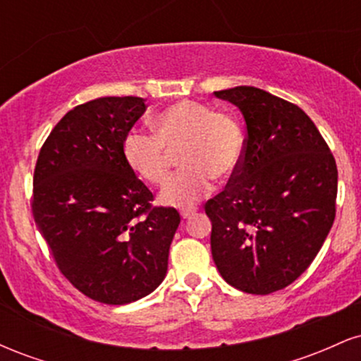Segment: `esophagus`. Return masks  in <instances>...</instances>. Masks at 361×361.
Masks as SVG:
<instances>
[{"mask_svg": "<svg viewBox=\"0 0 361 361\" xmlns=\"http://www.w3.org/2000/svg\"><path fill=\"white\" fill-rule=\"evenodd\" d=\"M195 212H197V207H190V209L181 210L180 214H181V217H183V219H190Z\"/></svg>", "mask_w": 361, "mask_h": 361, "instance_id": "esophagus-1", "label": "esophagus"}]
</instances>
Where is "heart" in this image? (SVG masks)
<instances>
[{
    "instance_id": "heart-1",
    "label": "heart",
    "mask_w": 361,
    "mask_h": 361,
    "mask_svg": "<svg viewBox=\"0 0 361 361\" xmlns=\"http://www.w3.org/2000/svg\"><path fill=\"white\" fill-rule=\"evenodd\" d=\"M154 134L132 128L122 142L127 166L149 185H164L171 154L181 147L178 175L169 181L161 202L186 207L214 186V176L229 178L241 166L244 137L234 118L197 102H176L152 118Z\"/></svg>"
}]
</instances>
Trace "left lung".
<instances>
[{
	"instance_id": "1",
	"label": "left lung",
	"mask_w": 361,
	"mask_h": 361,
	"mask_svg": "<svg viewBox=\"0 0 361 361\" xmlns=\"http://www.w3.org/2000/svg\"><path fill=\"white\" fill-rule=\"evenodd\" d=\"M243 114L241 166L205 204L210 247L222 279L267 295L309 268L336 215L338 169L304 110L255 86L214 91Z\"/></svg>"
}]
</instances>
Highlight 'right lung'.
Segmentation results:
<instances>
[{"label": "right lung", "instance_id": "1", "mask_svg": "<svg viewBox=\"0 0 361 361\" xmlns=\"http://www.w3.org/2000/svg\"><path fill=\"white\" fill-rule=\"evenodd\" d=\"M137 97H105L59 120L34 173V217L57 267L80 292L110 305L159 287L180 226L173 207L127 166L123 137L146 111Z\"/></svg>", "mask_w": 361, "mask_h": 361}]
</instances>
